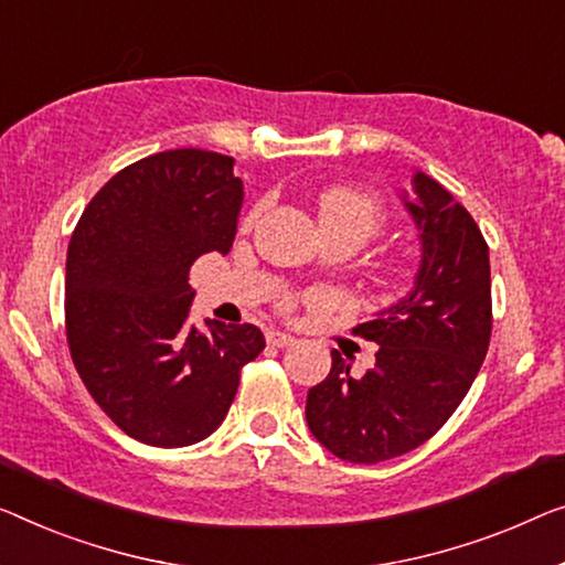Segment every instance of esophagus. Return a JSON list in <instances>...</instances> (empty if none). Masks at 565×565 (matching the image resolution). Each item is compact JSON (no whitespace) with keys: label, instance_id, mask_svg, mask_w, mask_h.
<instances>
[{"label":"esophagus","instance_id":"34e87169","mask_svg":"<svg viewBox=\"0 0 565 565\" xmlns=\"http://www.w3.org/2000/svg\"><path fill=\"white\" fill-rule=\"evenodd\" d=\"M266 342L274 344V348H289V344H294L297 340H294V337L286 334V332L271 330V332H266Z\"/></svg>","mask_w":565,"mask_h":565}]
</instances>
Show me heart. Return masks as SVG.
Listing matches in <instances>:
<instances>
[{
  "mask_svg": "<svg viewBox=\"0 0 565 565\" xmlns=\"http://www.w3.org/2000/svg\"><path fill=\"white\" fill-rule=\"evenodd\" d=\"M317 210L324 233H348L360 243L375 235L385 223L381 198L358 188H332L322 192Z\"/></svg>",
  "mask_w": 565,
  "mask_h": 565,
  "instance_id": "obj_1",
  "label": "heart"
}]
</instances>
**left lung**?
Instances as JSON below:
<instances>
[{
    "instance_id": "left-lung-1",
    "label": "left lung",
    "mask_w": 565,
    "mask_h": 565,
    "mask_svg": "<svg viewBox=\"0 0 565 565\" xmlns=\"http://www.w3.org/2000/svg\"><path fill=\"white\" fill-rule=\"evenodd\" d=\"M420 231L414 291L352 334L381 344L375 367L350 373L332 350V370L307 395V424L334 457L355 465L401 457L431 439L465 401L492 334L490 248L479 225L439 182L416 172Z\"/></svg>"
}]
</instances>
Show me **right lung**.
Returning <instances> with one entry per match:
<instances>
[{"mask_svg": "<svg viewBox=\"0 0 565 565\" xmlns=\"http://www.w3.org/2000/svg\"><path fill=\"white\" fill-rule=\"evenodd\" d=\"M243 182L233 157L170 149L116 172L83 210L65 264V334L100 411L162 449L202 441L228 414L241 370L266 348L254 324L188 322L190 268L228 254Z\"/></svg>", "mask_w": 565, "mask_h": 565, "instance_id": "obj_1", "label": "right lung"}]
</instances>
